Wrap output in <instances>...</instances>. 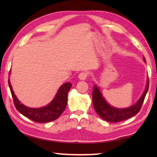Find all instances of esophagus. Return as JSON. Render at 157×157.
I'll return each mask as SVG.
<instances>
[{"mask_svg":"<svg viewBox=\"0 0 157 157\" xmlns=\"http://www.w3.org/2000/svg\"><path fill=\"white\" fill-rule=\"evenodd\" d=\"M87 77H88V74L85 72H82L78 75V78L80 80H84L87 78Z\"/></svg>","mask_w":157,"mask_h":157,"instance_id":"obj_1","label":"esophagus"}]
</instances>
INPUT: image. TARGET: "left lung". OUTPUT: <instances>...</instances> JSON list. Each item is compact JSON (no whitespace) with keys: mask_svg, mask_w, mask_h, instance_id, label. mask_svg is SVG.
I'll return each instance as SVG.
<instances>
[{"mask_svg":"<svg viewBox=\"0 0 157 157\" xmlns=\"http://www.w3.org/2000/svg\"><path fill=\"white\" fill-rule=\"evenodd\" d=\"M143 60L146 62L144 57H143ZM148 88L149 79H147V84H146L144 92L143 93L142 95L138 100L137 102L135 104L130 106L129 107L120 109L114 107L109 104L106 101L105 98L103 97L99 87L96 84H95L92 94L93 105H94L95 111L103 120L110 122V123H117V122L127 120L139 112L146 94L148 91Z\"/></svg>","mask_w":157,"mask_h":157,"instance_id":"left-lung-1","label":"left lung"}]
</instances>
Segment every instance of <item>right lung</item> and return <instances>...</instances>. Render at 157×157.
Returning a JSON list of instances; mask_svg holds the SVG:
<instances>
[{"label":"right lung","instance_id":"add662e5","mask_svg":"<svg viewBox=\"0 0 157 157\" xmlns=\"http://www.w3.org/2000/svg\"><path fill=\"white\" fill-rule=\"evenodd\" d=\"M10 73L11 71H10ZM8 84L16 109L22 115L36 123H48L59 118L64 111L67 105L68 93L72 86V84L71 82L63 84L58 89L55 96L49 104L40 108H30L21 104L18 100L13 91L10 78L8 79Z\"/></svg>","mask_w":157,"mask_h":157}]
</instances>
